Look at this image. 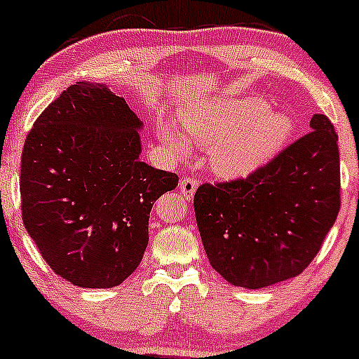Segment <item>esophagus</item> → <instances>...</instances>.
Returning <instances> with one entry per match:
<instances>
[{"label":"esophagus","instance_id":"esophagus-1","mask_svg":"<svg viewBox=\"0 0 359 359\" xmlns=\"http://www.w3.org/2000/svg\"><path fill=\"white\" fill-rule=\"evenodd\" d=\"M196 189H198V180L192 179V177H184V179L180 180V191H182L184 198L191 199L192 196H194Z\"/></svg>","mask_w":359,"mask_h":359}]
</instances>
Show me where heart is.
Masks as SVG:
<instances>
[{
	"instance_id": "1",
	"label": "heart",
	"mask_w": 359,
	"mask_h": 359,
	"mask_svg": "<svg viewBox=\"0 0 359 359\" xmlns=\"http://www.w3.org/2000/svg\"><path fill=\"white\" fill-rule=\"evenodd\" d=\"M257 97H224L184 112L182 126L201 148L211 149V168L224 179H240L266 165L288 140L293 121L285 112H268ZM161 137L180 155L189 141L173 126Z\"/></svg>"
}]
</instances>
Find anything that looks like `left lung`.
I'll list each match as a JSON object with an SVG mask.
<instances>
[{
    "mask_svg": "<svg viewBox=\"0 0 359 359\" xmlns=\"http://www.w3.org/2000/svg\"><path fill=\"white\" fill-rule=\"evenodd\" d=\"M310 129L245 179L203 184L194 211L212 269L259 290L302 274L341 208V168L332 122Z\"/></svg>",
    "mask_w": 359,
    "mask_h": 359,
    "instance_id": "left-lung-1",
    "label": "left lung"
}]
</instances>
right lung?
Here are the masks:
<instances>
[{
  "mask_svg": "<svg viewBox=\"0 0 359 359\" xmlns=\"http://www.w3.org/2000/svg\"><path fill=\"white\" fill-rule=\"evenodd\" d=\"M143 122L105 85L68 86L27 135L22 219L50 269L112 288L140 266L155 201L179 177L140 160Z\"/></svg>",
  "mask_w": 359,
  "mask_h": 359,
  "instance_id": "right-lung-1",
  "label": "right lung"
}]
</instances>
